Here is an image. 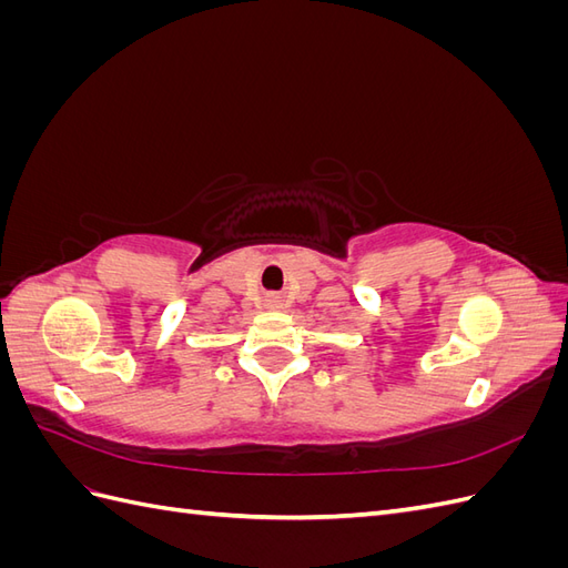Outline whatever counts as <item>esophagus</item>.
Segmentation results:
<instances>
[{"instance_id":"1","label":"esophagus","mask_w":568,"mask_h":568,"mask_svg":"<svg viewBox=\"0 0 568 568\" xmlns=\"http://www.w3.org/2000/svg\"><path fill=\"white\" fill-rule=\"evenodd\" d=\"M267 305H270V307H280L282 301H280V296H267Z\"/></svg>"}]
</instances>
